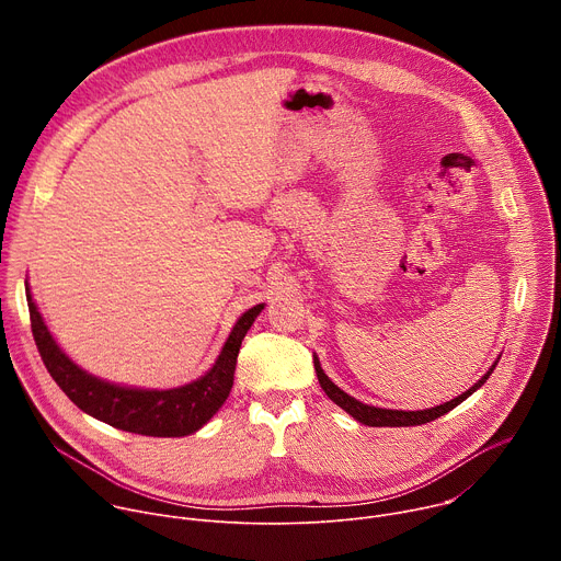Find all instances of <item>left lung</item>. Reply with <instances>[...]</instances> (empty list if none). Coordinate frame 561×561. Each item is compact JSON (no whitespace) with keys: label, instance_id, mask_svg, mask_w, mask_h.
<instances>
[{"label":"left lung","instance_id":"obj_1","mask_svg":"<svg viewBox=\"0 0 561 561\" xmlns=\"http://www.w3.org/2000/svg\"><path fill=\"white\" fill-rule=\"evenodd\" d=\"M502 357V355H500ZM500 357L495 359V364L479 377L466 392L457 394L455 399H450V402H444L435 409H426V411H397V409H377V407H368L364 402H359V399L351 397L348 392H344L335 381L329 379V375L324 373L322 364H319L317 355H312V362H314V373H317V379H319V386L324 388V392L333 399V402L344 409L353 420H357L359 424H366V426H420V424H426V422H433L442 415H446L448 411H453L455 407H459L463 399H468L477 388H482L486 383V379L491 377V373L495 370Z\"/></svg>","mask_w":561,"mask_h":561}]
</instances>
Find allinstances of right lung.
<instances>
[{"label": "right lung", "instance_id": "add662e5", "mask_svg": "<svg viewBox=\"0 0 561 561\" xmlns=\"http://www.w3.org/2000/svg\"><path fill=\"white\" fill-rule=\"evenodd\" d=\"M26 299L37 351L50 377L66 392L70 402L113 428L146 437H184L197 433L210 422L230 394L242 340L247 337L257 314L264 310V304H257L237 319L215 364L202 377L178 388L157 390L106 381L77 366L50 335L31 295L28 282Z\"/></svg>", "mask_w": 561, "mask_h": 561}]
</instances>
